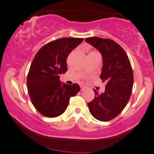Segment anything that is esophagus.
<instances>
[{
    "instance_id": "obj_1",
    "label": "esophagus",
    "mask_w": 154,
    "mask_h": 154,
    "mask_svg": "<svg viewBox=\"0 0 154 154\" xmlns=\"http://www.w3.org/2000/svg\"><path fill=\"white\" fill-rule=\"evenodd\" d=\"M85 89V87L84 85H81V91L84 90Z\"/></svg>"
}]
</instances>
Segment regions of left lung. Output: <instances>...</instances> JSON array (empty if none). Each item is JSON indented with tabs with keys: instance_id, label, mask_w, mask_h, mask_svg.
Instances as JSON below:
<instances>
[{
	"instance_id": "left-lung-1",
	"label": "left lung",
	"mask_w": 154,
	"mask_h": 154,
	"mask_svg": "<svg viewBox=\"0 0 154 154\" xmlns=\"http://www.w3.org/2000/svg\"><path fill=\"white\" fill-rule=\"evenodd\" d=\"M85 42L101 54L103 66L100 78L106 82L103 93L99 94L93 89L95 97L88 103V108L95 119L108 122L120 114L130 99L133 85V70L126 52L114 41L90 37Z\"/></svg>"
}]
</instances>
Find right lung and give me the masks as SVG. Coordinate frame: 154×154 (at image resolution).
Masks as SVG:
<instances>
[{"label":"right lung","mask_w":154,"mask_h":154,"mask_svg":"<svg viewBox=\"0 0 154 154\" xmlns=\"http://www.w3.org/2000/svg\"><path fill=\"white\" fill-rule=\"evenodd\" d=\"M83 41L82 38H65L53 41L37 52L30 65L27 88L31 101L39 113L48 117L62 115L69 99L79 92V84L62 83L60 75L66 72V58Z\"/></svg>","instance_id":"1"}]
</instances>
